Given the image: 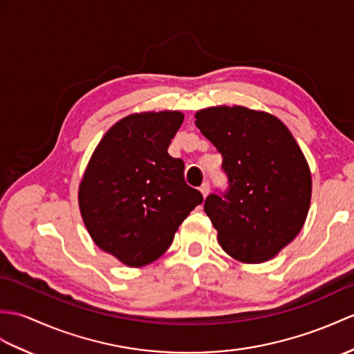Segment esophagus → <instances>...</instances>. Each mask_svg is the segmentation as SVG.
Returning a JSON list of instances; mask_svg holds the SVG:
<instances>
[{
    "mask_svg": "<svg viewBox=\"0 0 354 354\" xmlns=\"http://www.w3.org/2000/svg\"><path fill=\"white\" fill-rule=\"evenodd\" d=\"M199 190H201V193H202V196H203V197H207V196L209 194V184H208V183L202 184V187L199 188Z\"/></svg>",
    "mask_w": 354,
    "mask_h": 354,
    "instance_id": "esophagus-1",
    "label": "esophagus"
}]
</instances>
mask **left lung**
Returning a JSON list of instances; mask_svg holds the SVG:
<instances>
[{"label":"left lung","instance_id":"8db88e82","mask_svg":"<svg viewBox=\"0 0 354 354\" xmlns=\"http://www.w3.org/2000/svg\"><path fill=\"white\" fill-rule=\"evenodd\" d=\"M196 127L223 157L226 190L203 205L221 249L248 264L268 261L306 220L312 180L305 155L281 120L244 106L201 110Z\"/></svg>","mask_w":354,"mask_h":354}]
</instances>
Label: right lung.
<instances>
[{"label": "right lung", "instance_id": "add662e5", "mask_svg": "<svg viewBox=\"0 0 354 354\" xmlns=\"http://www.w3.org/2000/svg\"><path fill=\"white\" fill-rule=\"evenodd\" d=\"M183 120L179 111L122 119L97 145L81 180L80 209L90 236L128 267L158 259L203 202L185 183L184 161L167 152Z\"/></svg>", "mask_w": 354, "mask_h": 354}]
</instances>
